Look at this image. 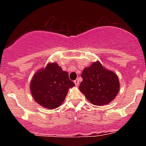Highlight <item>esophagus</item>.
I'll list each match as a JSON object with an SVG mask.
<instances>
[{"label":"esophagus","instance_id":"esophagus-1","mask_svg":"<svg viewBox=\"0 0 146 146\" xmlns=\"http://www.w3.org/2000/svg\"><path fill=\"white\" fill-rule=\"evenodd\" d=\"M74 82H75V84H76V85H77V86L79 85V80H78V79H77V80H75Z\"/></svg>","mask_w":146,"mask_h":146}]
</instances>
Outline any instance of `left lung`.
<instances>
[{
    "instance_id": "1",
    "label": "left lung",
    "mask_w": 146,
    "mask_h": 146,
    "mask_svg": "<svg viewBox=\"0 0 146 146\" xmlns=\"http://www.w3.org/2000/svg\"><path fill=\"white\" fill-rule=\"evenodd\" d=\"M82 81L79 89L92 104L102 106L111 102L119 92L118 76L105 68L100 61L92 63L84 68L81 74Z\"/></svg>"
}]
</instances>
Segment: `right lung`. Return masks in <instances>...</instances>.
<instances>
[{
	"instance_id": "obj_1",
	"label": "right lung",
	"mask_w": 146,
	"mask_h": 146,
	"mask_svg": "<svg viewBox=\"0 0 146 146\" xmlns=\"http://www.w3.org/2000/svg\"><path fill=\"white\" fill-rule=\"evenodd\" d=\"M75 83L56 62L48 63L35 73L30 82L31 94L39 105L48 110L59 107Z\"/></svg>"
}]
</instances>
